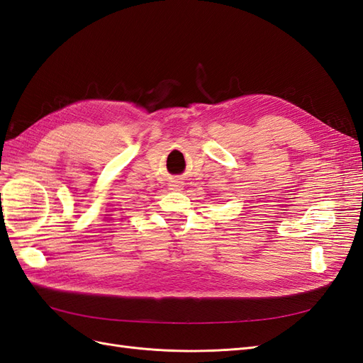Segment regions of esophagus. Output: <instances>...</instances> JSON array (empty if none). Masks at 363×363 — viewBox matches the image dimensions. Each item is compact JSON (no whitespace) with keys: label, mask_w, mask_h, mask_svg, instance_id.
<instances>
[{"label":"esophagus","mask_w":363,"mask_h":363,"mask_svg":"<svg viewBox=\"0 0 363 363\" xmlns=\"http://www.w3.org/2000/svg\"><path fill=\"white\" fill-rule=\"evenodd\" d=\"M169 190H173V191H181V190H182V181H179V179H173V181L169 184Z\"/></svg>","instance_id":"1"}]
</instances>
